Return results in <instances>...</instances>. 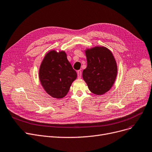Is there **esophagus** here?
<instances>
[{
  "instance_id": "1",
  "label": "esophagus",
  "mask_w": 152,
  "mask_h": 152,
  "mask_svg": "<svg viewBox=\"0 0 152 152\" xmlns=\"http://www.w3.org/2000/svg\"><path fill=\"white\" fill-rule=\"evenodd\" d=\"M77 77L78 79H81V75H82V72L81 70H78L77 71Z\"/></svg>"
}]
</instances>
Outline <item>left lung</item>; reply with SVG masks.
<instances>
[{
  "mask_svg": "<svg viewBox=\"0 0 152 152\" xmlns=\"http://www.w3.org/2000/svg\"><path fill=\"white\" fill-rule=\"evenodd\" d=\"M87 67L83 71V77L89 91L96 95H102L114 84L117 66L110 50L104 47H94L85 50Z\"/></svg>",
  "mask_w": 152,
  "mask_h": 152,
  "instance_id": "left-lung-1",
  "label": "left lung"
}]
</instances>
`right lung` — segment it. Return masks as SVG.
<instances>
[{
  "mask_svg": "<svg viewBox=\"0 0 152 152\" xmlns=\"http://www.w3.org/2000/svg\"><path fill=\"white\" fill-rule=\"evenodd\" d=\"M38 76L42 87L52 97L66 96L77 73L67 59L64 51H48L39 66Z\"/></svg>",
  "mask_w": 152,
  "mask_h": 152,
  "instance_id": "right-lung-1",
  "label": "right lung"
}]
</instances>
